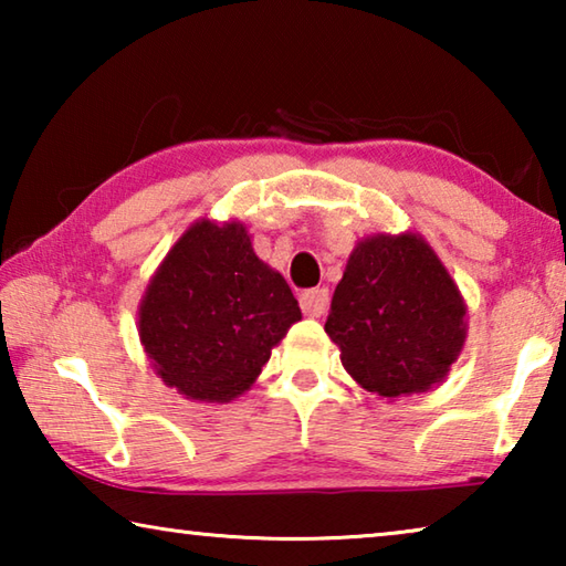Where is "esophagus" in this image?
Masks as SVG:
<instances>
[{
	"label": "esophagus",
	"mask_w": 566,
	"mask_h": 566,
	"mask_svg": "<svg viewBox=\"0 0 566 566\" xmlns=\"http://www.w3.org/2000/svg\"><path fill=\"white\" fill-rule=\"evenodd\" d=\"M300 304H302V312L306 314V317H322L324 312H327L329 306V290H306L302 296H300Z\"/></svg>",
	"instance_id": "34e87169"
}]
</instances>
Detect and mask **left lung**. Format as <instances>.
<instances>
[{
  "instance_id": "left-lung-1",
  "label": "left lung",
  "mask_w": 566,
  "mask_h": 566,
  "mask_svg": "<svg viewBox=\"0 0 566 566\" xmlns=\"http://www.w3.org/2000/svg\"><path fill=\"white\" fill-rule=\"evenodd\" d=\"M324 332L361 389L385 399L439 385L467 342V304L421 234H371L352 249Z\"/></svg>"
}]
</instances>
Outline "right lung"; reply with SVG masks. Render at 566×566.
Segmentation results:
<instances>
[{"label": "right lung", "mask_w": 566, "mask_h": 566, "mask_svg": "<svg viewBox=\"0 0 566 566\" xmlns=\"http://www.w3.org/2000/svg\"><path fill=\"white\" fill-rule=\"evenodd\" d=\"M302 319L284 276L242 222L197 219L151 274L137 329L155 375L191 401L227 405L254 385Z\"/></svg>", "instance_id": "obj_1"}]
</instances>
